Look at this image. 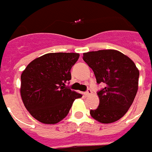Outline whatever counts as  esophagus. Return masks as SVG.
Wrapping results in <instances>:
<instances>
[{
    "label": "esophagus",
    "mask_w": 152,
    "mask_h": 152,
    "mask_svg": "<svg viewBox=\"0 0 152 152\" xmlns=\"http://www.w3.org/2000/svg\"><path fill=\"white\" fill-rule=\"evenodd\" d=\"M92 93V91H91V90L90 89V88H88V90H87V91H85L84 92V95L86 96H90Z\"/></svg>",
    "instance_id": "1"
}]
</instances>
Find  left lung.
I'll use <instances>...</instances> for the list:
<instances>
[{
    "instance_id": "1",
    "label": "left lung",
    "mask_w": 152,
    "mask_h": 152,
    "mask_svg": "<svg viewBox=\"0 0 152 152\" xmlns=\"http://www.w3.org/2000/svg\"><path fill=\"white\" fill-rule=\"evenodd\" d=\"M83 61L94 72L97 83L105 88L97 92L100 104L91 116L102 124L115 122L133 104L138 89L139 70L129 57L116 50L83 53Z\"/></svg>"
}]
</instances>
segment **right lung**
Segmentation results:
<instances>
[{
    "instance_id": "add662e5",
    "label": "right lung",
    "mask_w": 152,
    "mask_h": 152,
    "mask_svg": "<svg viewBox=\"0 0 152 152\" xmlns=\"http://www.w3.org/2000/svg\"><path fill=\"white\" fill-rule=\"evenodd\" d=\"M78 53H48L36 58L21 74L20 94L28 111L39 122L55 124L65 118L80 93L65 87Z\"/></svg>"
}]
</instances>
